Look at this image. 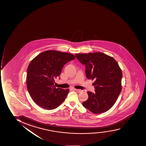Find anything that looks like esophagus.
Instances as JSON below:
<instances>
[{
	"mask_svg": "<svg viewBox=\"0 0 146 146\" xmlns=\"http://www.w3.org/2000/svg\"><path fill=\"white\" fill-rule=\"evenodd\" d=\"M75 91L77 92V93H80V92H82V90L80 89H75Z\"/></svg>",
	"mask_w": 146,
	"mask_h": 146,
	"instance_id": "obj_1",
	"label": "esophagus"
}]
</instances>
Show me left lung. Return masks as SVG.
Returning a JSON list of instances; mask_svg holds the SVG:
<instances>
[{
	"instance_id": "left-lung-1",
	"label": "left lung",
	"mask_w": 146,
	"mask_h": 146,
	"mask_svg": "<svg viewBox=\"0 0 146 146\" xmlns=\"http://www.w3.org/2000/svg\"><path fill=\"white\" fill-rule=\"evenodd\" d=\"M75 55L85 66L87 78L95 80V93L87 92L88 100L83 106L94 114L105 112L114 106L121 92V69L114 58L102 52Z\"/></svg>"
}]
</instances>
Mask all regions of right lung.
Wrapping results in <instances>:
<instances>
[{"label":"right lung","mask_w":146,"mask_h":146,"mask_svg":"<svg viewBox=\"0 0 146 146\" xmlns=\"http://www.w3.org/2000/svg\"><path fill=\"white\" fill-rule=\"evenodd\" d=\"M76 58L69 53L47 50L32 60L27 72V87L32 100L44 109L52 110L63 102L69 92L56 88L54 79L59 76L64 66Z\"/></svg>","instance_id":"1"}]
</instances>
